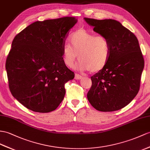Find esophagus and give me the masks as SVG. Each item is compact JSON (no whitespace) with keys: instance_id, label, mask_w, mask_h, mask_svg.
Returning a JSON list of instances; mask_svg holds the SVG:
<instances>
[{"instance_id":"34e87169","label":"esophagus","mask_w":150,"mask_h":150,"mask_svg":"<svg viewBox=\"0 0 150 150\" xmlns=\"http://www.w3.org/2000/svg\"><path fill=\"white\" fill-rule=\"evenodd\" d=\"M82 78H83V76H81V75H79V74H77V73H76V74H75L74 78L76 79H81Z\"/></svg>"}]
</instances>
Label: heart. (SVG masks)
Instances as JSON below:
<instances>
[{"mask_svg": "<svg viewBox=\"0 0 150 150\" xmlns=\"http://www.w3.org/2000/svg\"><path fill=\"white\" fill-rule=\"evenodd\" d=\"M70 44L62 49V60L69 67L74 65L78 57V68L81 71L97 72L106 66L111 48L108 39L85 29H79L71 36Z\"/></svg>", "mask_w": 150, "mask_h": 150, "instance_id": "1", "label": "heart"}]
</instances>
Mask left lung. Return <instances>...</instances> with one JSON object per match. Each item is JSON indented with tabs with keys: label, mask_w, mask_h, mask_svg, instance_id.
<instances>
[{
	"label": "left lung",
	"mask_w": 150,
	"mask_h": 150,
	"mask_svg": "<svg viewBox=\"0 0 150 150\" xmlns=\"http://www.w3.org/2000/svg\"><path fill=\"white\" fill-rule=\"evenodd\" d=\"M84 19L95 32L108 39L111 48L106 66L91 77L88 100L98 111L119 110L129 104L139 90L144 60L137 38L116 20Z\"/></svg>",
	"instance_id": "1"
}]
</instances>
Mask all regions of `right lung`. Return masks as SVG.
<instances>
[{"mask_svg": "<svg viewBox=\"0 0 150 150\" xmlns=\"http://www.w3.org/2000/svg\"><path fill=\"white\" fill-rule=\"evenodd\" d=\"M75 17L37 21L14 37L6 62L13 96L30 110L48 112L63 100L65 84L74 73L64 63L62 49Z\"/></svg>", "mask_w": 150, "mask_h": 150, "instance_id": "1", "label": "right lung"}]
</instances>
